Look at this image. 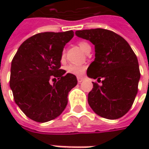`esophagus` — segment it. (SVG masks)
Segmentation results:
<instances>
[{
    "label": "esophagus",
    "mask_w": 149,
    "mask_h": 149,
    "mask_svg": "<svg viewBox=\"0 0 149 149\" xmlns=\"http://www.w3.org/2000/svg\"><path fill=\"white\" fill-rule=\"evenodd\" d=\"M82 81H83V77H77L78 83H81V82H82Z\"/></svg>",
    "instance_id": "1"
}]
</instances>
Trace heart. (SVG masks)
<instances>
[{
    "instance_id": "heart-1",
    "label": "heart",
    "mask_w": 149,
    "mask_h": 149,
    "mask_svg": "<svg viewBox=\"0 0 149 149\" xmlns=\"http://www.w3.org/2000/svg\"><path fill=\"white\" fill-rule=\"evenodd\" d=\"M78 45L84 52H88L89 50H91L90 45L86 41H80L78 43ZM65 58V52L63 51L61 56V61H64ZM65 69H66V72L68 73L80 77V76H82L84 74V71H85V66L81 65H68V66H66Z\"/></svg>"
}]
</instances>
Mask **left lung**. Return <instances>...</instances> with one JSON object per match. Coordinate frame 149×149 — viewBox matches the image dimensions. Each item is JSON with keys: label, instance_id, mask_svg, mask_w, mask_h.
Listing matches in <instances>:
<instances>
[{"label": "left lung", "instance_id": "left-lung-1", "mask_svg": "<svg viewBox=\"0 0 149 149\" xmlns=\"http://www.w3.org/2000/svg\"><path fill=\"white\" fill-rule=\"evenodd\" d=\"M76 35L95 45V60L87 69L88 77L104 78L93 82L88 102L95 113L116 120L131 109L141 77L137 57L128 43L114 32L104 29L76 31Z\"/></svg>", "mask_w": 149, "mask_h": 149}]
</instances>
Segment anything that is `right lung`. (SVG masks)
Instances as JSON below:
<instances>
[{"instance_id":"add662e5","label":"right lung","mask_w":149,"mask_h":149,"mask_svg":"<svg viewBox=\"0 0 149 149\" xmlns=\"http://www.w3.org/2000/svg\"><path fill=\"white\" fill-rule=\"evenodd\" d=\"M72 30L40 33L24 40L12 61L9 84L21 111L34 121L56 118L68 104V94L77 84L75 75L61 68L65 45ZM51 79L56 80L53 85Z\"/></svg>"}]
</instances>
